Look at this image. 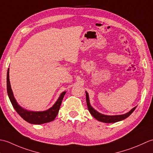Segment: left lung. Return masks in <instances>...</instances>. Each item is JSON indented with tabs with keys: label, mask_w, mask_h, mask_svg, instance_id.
Listing matches in <instances>:
<instances>
[{
	"label": "left lung",
	"mask_w": 153,
	"mask_h": 153,
	"mask_svg": "<svg viewBox=\"0 0 153 153\" xmlns=\"http://www.w3.org/2000/svg\"><path fill=\"white\" fill-rule=\"evenodd\" d=\"M85 93H86L87 105V108H88L89 111L91 113V114L94 118L97 119L99 122H102L105 123H115L117 122L121 121V120H124L126 118H128L129 116H130L131 114V113L134 112L135 109L136 108V107H137V106L134 107V108H133L130 111H129L128 112H127L126 114H123L113 115V116L105 115V114H103L99 112L98 111H97L95 108H93V106L90 105L88 93L85 91Z\"/></svg>",
	"instance_id": "8db88e82"
}]
</instances>
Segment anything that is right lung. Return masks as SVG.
I'll use <instances>...</instances> for the list:
<instances>
[{"label": "right lung", "mask_w": 153, "mask_h": 153, "mask_svg": "<svg viewBox=\"0 0 153 153\" xmlns=\"http://www.w3.org/2000/svg\"><path fill=\"white\" fill-rule=\"evenodd\" d=\"M6 83H7L8 95L14 108L23 119L31 124H43V123L50 122L54 120L58 114L62 101L66 93V91L62 93L54 105L48 110H44V111H31V110L23 108L20 105H19L18 102L16 101L11 88L10 82L9 68L7 71Z\"/></svg>", "instance_id": "1"}]
</instances>
